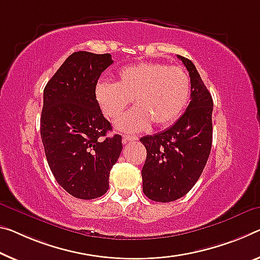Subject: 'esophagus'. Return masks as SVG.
Listing matches in <instances>:
<instances>
[{"label": "esophagus", "instance_id": "esophagus-1", "mask_svg": "<svg viewBox=\"0 0 260 260\" xmlns=\"http://www.w3.org/2000/svg\"><path fill=\"white\" fill-rule=\"evenodd\" d=\"M138 137H136V136H130V135H123V139L122 142L123 144H126V143H130V142H135L137 141Z\"/></svg>", "mask_w": 260, "mask_h": 260}]
</instances>
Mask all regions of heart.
Returning <instances> with one entry per match:
<instances>
[{
	"mask_svg": "<svg viewBox=\"0 0 260 260\" xmlns=\"http://www.w3.org/2000/svg\"><path fill=\"white\" fill-rule=\"evenodd\" d=\"M190 79L179 66L161 62H141L118 71L117 81H100L95 100L106 117L115 119L135 101L137 107L116 122V129L139 133L151 122L157 126L171 124L188 102Z\"/></svg>",
	"mask_w": 260,
	"mask_h": 260,
	"instance_id": "obj_1",
	"label": "heart"
}]
</instances>
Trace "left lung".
Masks as SVG:
<instances>
[{
    "label": "left lung",
    "instance_id": "obj_1",
    "mask_svg": "<svg viewBox=\"0 0 260 260\" xmlns=\"http://www.w3.org/2000/svg\"><path fill=\"white\" fill-rule=\"evenodd\" d=\"M178 58L189 73V105L169 129L141 138L146 149L143 191L157 202L175 201L193 188L208 160L213 142V99L194 63L181 55Z\"/></svg>",
    "mask_w": 260,
    "mask_h": 260
}]
</instances>
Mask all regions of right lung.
<instances>
[{
	"label": "right lung",
	"instance_id": "1",
	"mask_svg": "<svg viewBox=\"0 0 260 260\" xmlns=\"http://www.w3.org/2000/svg\"><path fill=\"white\" fill-rule=\"evenodd\" d=\"M111 54L72 53L44 89L41 136L55 180L72 197L90 200L109 188L110 170L121 154L122 137L111 131L95 87L113 63Z\"/></svg>",
	"mask_w": 260,
	"mask_h": 260
}]
</instances>
